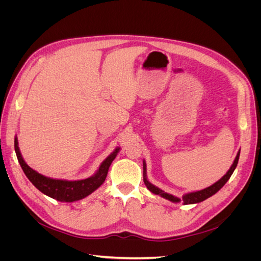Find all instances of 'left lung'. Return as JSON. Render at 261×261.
I'll return each instance as SVG.
<instances>
[{
  "label": "left lung",
  "mask_w": 261,
  "mask_h": 261,
  "mask_svg": "<svg viewBox=\"0 0 261 261\" xmlns=\"http://www.w3.org/2000/svg\"><path fill=\"white\" fill-rule=\"evenodd\" d=\"M240 152L241 150L238 152V154H236L235 156V160L233 162V164L231 165L230 170H228L226 172V174L224 176L221 177L218 181H216L215 184H212L211 186L204 188V189H201V191H197V192H193V193H188V194H185L183 196V198H181V201H183L184 204H193V203H198V202H201L203 200H206L207 198H209V197H211L212 195H215L217 192H219L221 188H222L226 181L230 179L231 175L233 174V172L236 168V165H238L239 163V159H240ZM146 162L144 160V181H145V185L147 186V188L149 189L150 192L155 194V195H160L161 197H163V198L168 199L172 202H179L180 199L177 198V197L173 196L171 194H168V193H164L162 189L158 188L156 186H154L153 184L150 183V181L147 179V169H146Z\"/></svg>",
  "instance_id": "obj_1"
}]
</instances>
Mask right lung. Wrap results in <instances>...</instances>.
I'll return each instance as SVG.
<instances>
[{"instance_id": "add662e5", "label": "right lung", "mask_w": 261, "mask_h": 261, "mask_svg": "<svg viewBox=\"0 0 261 261\" xmlns=\"http://www.w3.org/2000/svg\"><path fill=\"white\" fill-rule=\"evenodd\" d=\"M14 146L20 167L31 183L44 195L63 202H73L76 200H81L98 189L103 184L108 175L110 165H111L112 161L115 159L118 151H120V147L115 148L114 151L100 164L99 169L92 176L80 180H66L46 177L33 170L22 159L19 151L17 137H15Z\"/></svg>"}]
</instances>
